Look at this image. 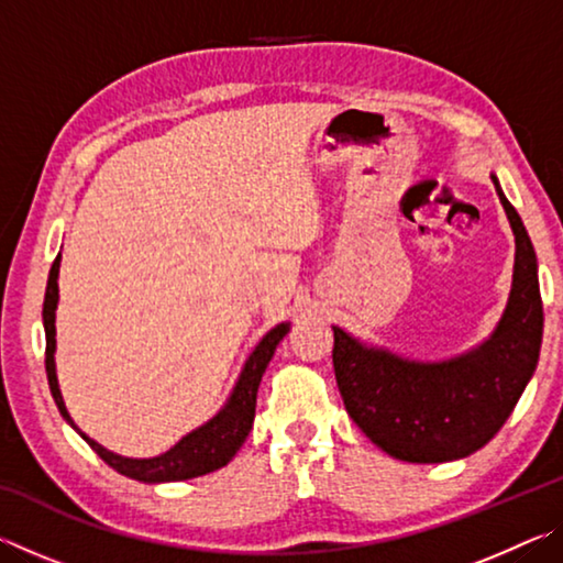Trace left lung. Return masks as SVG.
Wrapping results in <instances>:
<instances>
[{"instance_id":"8db88e82","label":"left lung","mask_w":563,"mask_h":563,"mask_svg":"<svg viewBox=\"0 0 563 563\" xmlns=\"http://www.w3.org/2000/svg\"><path fill=\"white\" fill-rule=\"evenodd\" d=\"M492 180L517 253L507 308L487 340L462 355L430 362L367 345L332 325V365L347 415L395 460L440 464L482 450L507 422L537 369L544 332L537 253L499 178Z\"/></svg>"}]
</instances>
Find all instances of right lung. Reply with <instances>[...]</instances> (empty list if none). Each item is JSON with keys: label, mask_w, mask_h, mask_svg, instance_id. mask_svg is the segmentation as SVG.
<instances>
[{"label": "right lung", "mask_w": 563, "mask_h": 563, "mask_svg": "<svg viewBox=\"0 0 563 563\" xmlns=\"http://www.w3.org/2000/svg\"><path fill=\"white\" fill-rule=\"evenodd\" d=\"M59 265L62 253L56 255V261L49 271V280H46V295H44V335H46V379H49V389L56 407H59L62 417L69 422L76 432L81 434V440L97 452L103 462L113 466L119 474L131 476V479L144 482V484H164V482H184L194 479V476H203L208 472H216L233 460L235 452L241 450L247 432L253 430L255 419V397H258V385L263 379L265 367L275 355V347L280 345V340L290 332V322H280L271 332H265L263 340L255 345V350L243 362L241 375H238L235 385L228 395L225 405L218 412L203 422L196 430L180 437V440L170 446V450L161 452L156 456H123L107 450V446L93 442L89 434H84L69 415V409L64 405L59 377H56V305H59Z\"/></svg>", "instance_id": "add662e5"}]
</instances>
